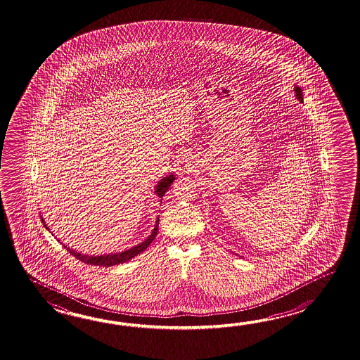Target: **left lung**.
<instances>
[{"label": "left lung", "instance_id": "obj_1", "mask_svg": "<svg viewBox=\"0 0 360 360\" xmlns=\"http://www.w3.org/2000/svg\"><path fill=\"white\" fill-rule=\"evenodd\" d=\"M293 91L296 94V98H297V100H300L301 103H304V96H302V90H301V87H299V86H295Z\"/></svg>", "mask_w": 360, "mask_h": 360}]
</instances>
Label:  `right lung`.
<instances>
[{
	"mask_svg": "<svg viewBox=\"0 0 360 360\" xmlns=\"http://www.w3.org/2000/svg\"><path fill=\"white\" fill-rule=\"evenodd\" d=\"M174 180H175V176H174V174L171 172L167 176L162 177L161 180L158 181V184L155 185V191H154V193L157 194V197L161 199V200L162 197L165 195V193L169 191L171 184L174 183ZM41 220L44 222L45 228H46L47 230H50V228L47 226L46 222H45L42 216H41ZM158 224H160V217H157L154 229L152 230V233H150L149 237L144 239V240H143L141 243H139L138 245H134V247H131V248L126 250V251H122V252L108 253V255H98V256H96V255H86V253L77 252L76 250L70 248L68 245H63V242H60V239H58V242H60V245H64V248H67V251H69L76 259L82 261L84 264L96 265V266H107V268H109V266H113V265H118V264H123V262H126V261H130L131 259H134L135 256H138L139 253L146 251V248L149 247V245L153 242L155 236H157ZM50 233H51V231H50ZM51 234H53V233H51ZM53 236H54V234H53Z\"/></svg>",
	"mask_w": 360,
	"mask_h": 360,
	"instance_id": "right-lung-1",
	"label": "right lung"
}]
</instances>
